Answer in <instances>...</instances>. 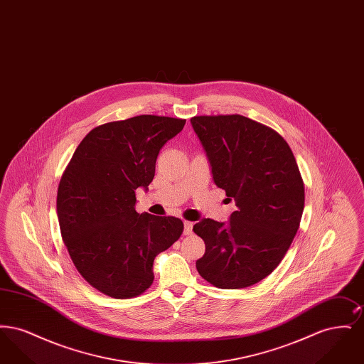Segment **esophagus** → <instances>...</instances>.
<instances>
[{
	"label": "esophagus",
	"mask_w": 364,
	"mask_h": 364,
	"mask_svg": "<svg viewBox=\"0 0 364 364\" xmlns=\"http://www.w3.org/2000/svg\"><path fill=\"white\" fill-rule=\"evenodd\" d=\"M192 226H193V224L191 221H184V235L192 233Z\"/></svg>",
	"instance_id": "esophagus-1"
}]
</instances>
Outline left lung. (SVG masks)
<instances>
[{
  "label": "left lung",
  "instance_id": "1",
  "mask_svg": "<svg viewBox=\"0 0 364 364\" xmlns=\"http://www.w3.org/2000/svg\"><path fill=\"white\" fill-rule=\"evenodd\" d=\"M191 124L215 186L237 208L226 224L203 218L193 225L206 244L196 269L221 289L251 287L277 267L300 225L304 184L294 153L274 129L240 114Z\"/></svg>",
  "mask_w": 364,
  "mask_h": 364
}]
</instances>
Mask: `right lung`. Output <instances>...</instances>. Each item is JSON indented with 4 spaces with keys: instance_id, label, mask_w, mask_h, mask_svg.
Instances as JSON below:
<instances>
[{
    "instance_id": "add662e5",
    "label": "right lung",
    "mask_w": 364,
    "mask_h": 364,
    "mask_svg": "<svg viewBox=\"0 0 364 364\" xmlns=\"http://www.w3.org/2000/svg\"><path fill=\"white\" fill-rule=\"evenodd\" d=\"M186 120L141 114L90 131L57 192V215L70 259L87 282L114 299L143 294L153 263L183 233V221L135 210L149 190L156 156Z\"/></svg>"
}]
</instances>
